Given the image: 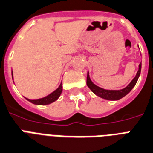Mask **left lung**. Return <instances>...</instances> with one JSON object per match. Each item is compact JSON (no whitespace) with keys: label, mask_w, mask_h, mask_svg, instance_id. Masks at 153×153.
Returning <instances> with one entry per match:
<instances>
[{"label":"left lung","mask_w":153,"mask_h":153,"mask_svg":"<svg viewBox=\"0 0 153 153\" xmlns=\"http://www.w3.org/2000/svg\"><path fill=\"white\" fill-rule=\"evenodd\" d=\"M141 68H142V63L139 64V70H138L136 75H135V78L131 81L129 84L126 86V88H123V89L120 90H107L104 89L102 88L99 87L98 85H95L92 82V81L91 80L89 76V72L88 71L87 74V85L88 87L89 88L90 90L92 91L95 95H96L97 96L100 97L102 99H106V100H110V101H116L119 100L122 98H123L124 96H126L127 94L130 92V91L134 88V86L135 85L136 82H137L138 79H139V77L141 73Z\"/></svg>","instance_id":"8db88e82"}]
</instances>
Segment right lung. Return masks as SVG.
<instances>
[{"mask_svg": "<svg viewBox=\"0 0 153 153\" xmlns=\"http://www.w3.org/2000/svg\"><path fill=\"white\" fill-rule=\"evenodd\" d=\"M12 74V79L13 78V71L11 72ZM62 92V82H61L60 85L58 86V88L57 89L54 90V91L51 93V94H49L47 96L44 97V98H42V99H27V98H25V99H27L28 102H31L34 105H49L52 103V102H55L57 99L60 97L61 94Z\"/></svg>", "mask_w": 153, "mask_h": 153, "instance_id": "1", "label": "right lung"}]
</instances>
